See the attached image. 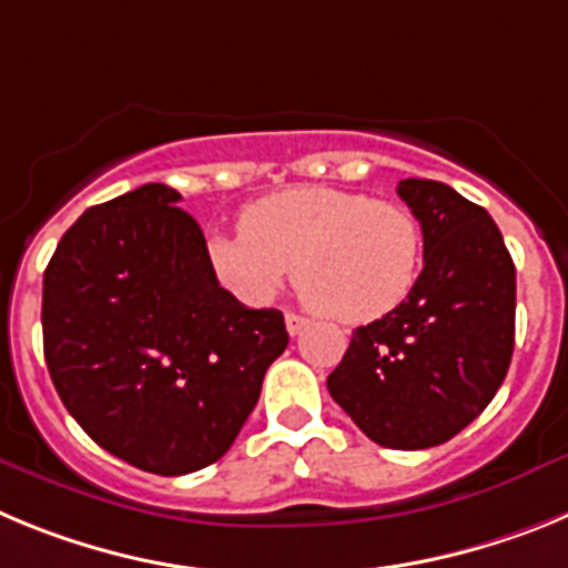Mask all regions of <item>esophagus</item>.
<instances>
[{
	"label": "esophagus",
	"instance_id": "obj_1",
	"mask_svg": "<svg viewBox=\"0 0 568 568\" xmlns=\"http://www.w3.org/2000/svg\"><path fill=\"white\" fill-rule=\"evenodd\" d=\"M284 324H287L290 335H298L301 329L307 327L310 318H304V315H298V313H287V315H284Z\"/></svg>",
	"mask_w": 568,
	"mask_h": 568
}]
</instances>
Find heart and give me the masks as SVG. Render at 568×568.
Instances as JSON below:
<instances>
[{
    "instance_id": "obj_1",
    "label": "heart",
    "mask_w": 568,
    "mask_h": 568,
    "mask_svg": "<svg viewBox=\"0 0 568 568\" xmlns=\"http://www.w3.org/2000/svg\"><path fill=\"white\" fill-rule=\"evenodd\" d=\"M207 261L222 287L270 304L295 270L301 298L344 324L400 307L424 261L420 224L404 204L338 187H290L241 213V230L213 233Z\"/></svg>"
}]
</instances>
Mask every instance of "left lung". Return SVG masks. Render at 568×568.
Masks as SVG:
<instances>
[{
	"mask_svg": "<svg viewBox=\"0 0 568 568\" xmlns=\"http://www.w3.org/2000/svg\"><path fill=\"white\" fill-rule=\"evenodd\" d=\"M424 233L409 298L358 327L327 378L335 404L386 449H429L469 426L515 349V264L498 224L449 184L404 179Z\"/></svg>",
	"mask_w": 568,
	"mask_h": 568,
	"instance_id": "1",
	"label": "left lung"
}]
</instances>
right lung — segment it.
I'll list each match as a JSON object with an SVG mask.
<instances>
[{"mask_svg": "<svg viewBox=\"0 0 568 568\" xmlns=\"http://www.w3.org/2000/svg\"><path fill=\"white\" fill-rule=\"evenodd\" d=\"M179 202L142 184L84 210L42 284L59 398L102 449L153 475L222 458L290 344L278 310L244 307L219 284Z\"/></svg>", "mask_w": 568, "mask_h": 568, "instance_id": "add662e5", "label": "right lung"}]
</instances>
